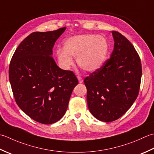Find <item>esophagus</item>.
Listing matches in <instances>:
<instances>
[{
	"label": "esophagus",
	"instance_id": "esophagus-1",
	"mask_svg": "<svg viewBox=\"0 0 154 154\" xmlns=\"http://www.w3.org/2000/svg\"><path fill=\"white\" fill-rule=\"evenodd\" d=\"M77 78H78V82H79V83H82V82H83L84 79H83L82 78L79 76H77Z\"/></svg>",
	"mask_w": 154,
	"mask_h": 154
}]
</instances>
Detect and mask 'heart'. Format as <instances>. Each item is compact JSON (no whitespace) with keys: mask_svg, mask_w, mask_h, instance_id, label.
<instances>
[{"mask_svg":"<svg viewBox=\"0 0 154 154\" xmlns=\"http://www.w3.org/2000/svg\"><path fill=\"white\" fill-rule=\"evenodd\" d=\"M108 52L109 43L104 36L85 34L68 38L64 42V49H58L56 54L60 66L65 70L73 65V56L82 69L94 72L105 63Z\"/></svg>","mask_w":154,"mask_h":154,"instance_id":"obj_1","label":"heart"}]
</instances>
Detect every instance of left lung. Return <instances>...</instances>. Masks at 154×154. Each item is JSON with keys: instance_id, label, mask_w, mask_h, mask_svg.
Returning <instances> with one entry per match:
<instances>
[{"instance_id": "8db88e82", "label": "left lung", "mask_w": 154, "mask_h": 154, "mask_svg": "<svg viewBox=\"0 0 154 154\" xmlns=\"http://www.w3.org/2000/svg\"><path fill=\"white\" fill-rule=\"evenodd\" d=\"M112 34L114 46L110 58L84 80L90 113L105 122L118 120L132 106L142 78L140 58L134 46L120 32Z\"/></svg>"}]
</instances>
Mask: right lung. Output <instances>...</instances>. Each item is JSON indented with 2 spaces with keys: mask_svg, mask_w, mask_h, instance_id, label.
<instances>
[{
  "mask_svg": "<svg viewBox=\"0 0 154 154\" xmlns=\"http://www.w3.org/2000/svg\"><path fill=\"white\" fill-rule=\"evenodd\" d=\"M66 28L30 34L16 50L9 80L17 105L32 120L51 124L64 116L78 84L73 72L59 68L52 58L55 42Z\"/></svg>",
  "mask_w": 154,
  "mask_h": 154,
  "instance_id": "obj_1",
  "label": "right lung"
}]
</instances>
